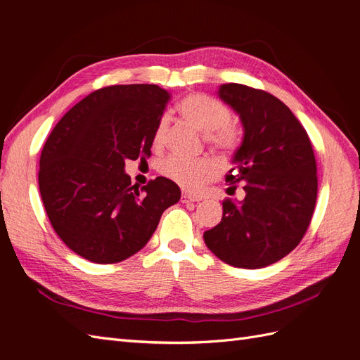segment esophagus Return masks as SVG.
Returning a JSON list of instances; mask_svg holds the SVG:
<instances>
[{
	"label": "esophagus",
	"instance_id": "esophagus-1",
	"mask_svg": "<svg viewBox=\"0 0 360 360\" xmlns=\"http://www.w3.org/2000/svg\"><path fill=\"white\" fill-rule=\"evenodd\" d=\"M181 202L183 204H189V202H198L200 201V198H197V197H192V195H189V193H181Z\"/></svg>",
	"mask_w": 360,
	"mask_h": 360
}]
</instances>
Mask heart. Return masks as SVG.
Instances as JSON below:
<instances>
[{
	"mask_svg": "<svg viewBox=\"0 0 360 360\" xmlns=\"http://www.w3.org/2000/svg\"><path fill=\"white\" fill-rule=\"evenodd\" d=\"M177 110L188 123L204 134V139L214 150L230 155L238 146V130L230 124L231 111L225 103L207 94H188L179 102ZM168 117L163 115L155 129L153 144L162 147L167 139ZM163 177L188 191H197L217 174V163L212 158L188 160L177 156L163 159L159 167Z\"/></svg>",
	"mask_w": 360,
	"mask_h": 360,
	"instance_id": "b5f03b06",
	"label": "heart"
}]
</instances>
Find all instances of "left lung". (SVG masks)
Segmentation results:
<instances>
[{
    "mask_svg": "<svg viewBox=\"0 0 360 360\" xmlns=\"http://www.w3.org/2000/svg\"><path fill=\"white\" fill-rule=\"evenodd\" d=\"M217 94L243 124L225 180L234 189L242 183L246 197L222 202V221L204 233V242L226 264L261 269L288 255L307 233L317 163L307 130L278 97L242 84H224Z\"/></svg>",
    "mask_w": 360,
    "mask_h": 360,
    "instance_id": "obj_1",
    "label": "left lung"
}]
</instances>
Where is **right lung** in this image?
Here are the masks:
<instances>
[{
    "instance_id": "add662e5",
    "label": "right lung",
    "mask_w": 360,
    "mask_h": 360,
    "mask_svg": "<svg viewBox=\"0 0 360 360\" xmlns=\"http://www.w3.org/2000/svg\"><path fill=\"white\" fill-rule=\"evenodd\" d=\"M171 94L158 85H111L76 103L41 150L39 188L51 225L73 252L97 264L143 249L180 188L167 177L138 191L124 160L151 155Z\"/></svg>"
}]
</instances>
